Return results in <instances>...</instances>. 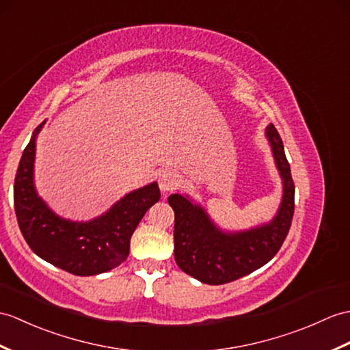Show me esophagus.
Listing matches in <instances>:
<instances>
[{
  "instance_id": "esophagus-1",
  "label": "esophagus",
  "mask_w": 350,
  "mask_h": 350,
  "mask_svg": "<svg viewBox=\"0 0 350 350\" xmlns=\"http://www.w3.org/2000/svg\"><path fill=\"white\" fill-rule=\"evenodd\" d=\"M158 183L162 192H172L177 189V186L180 185V178H178V176L173 172H165L159 176Z\"/></svg>"
}]
</instances>
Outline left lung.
<instances>
[{
  "label": "left lung",
  "instance_id": "8db88e82",
  "mask_svg": "<svg viewBox=\"0 0 350 350\" xmlns=\"http://www.w3.org/2000/svg\"><path fill=\"white\" fill-rule=\"evenodd\" d=\"M275 165L283 182V197L271 222L256 228L224 232L206 210L183 195L173 193L168 204L174 210V259L180 270L207 285H224L261 268L278 254L294 216L295 186L278 129H265Z\"/></svg>",
  "mask_w": 350,
  "mask_h": 350
}]
</instances>
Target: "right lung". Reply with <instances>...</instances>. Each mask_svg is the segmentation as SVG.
<instances>
[{
  "instance_id": "obj_1",
  "label": "right lung",
  "mask_w": 350,
  "mask_h": 350,
  "mask_svg": "<svg viewBox=\"0 0 350 350\" xmlns=\"http://www.w3.org/2000/svg\"><path fill=\"white\" fill-rule=\"evenodd\" d=\"M42 122L22 153L14 178V212L23 239L44 261L76 275H94L120 265L129 240L144 213L159 201L158 183L126 193L104 215L89 222H72L55 215L34 186L36 138Z\"/></svg>"
}]
</instances>
